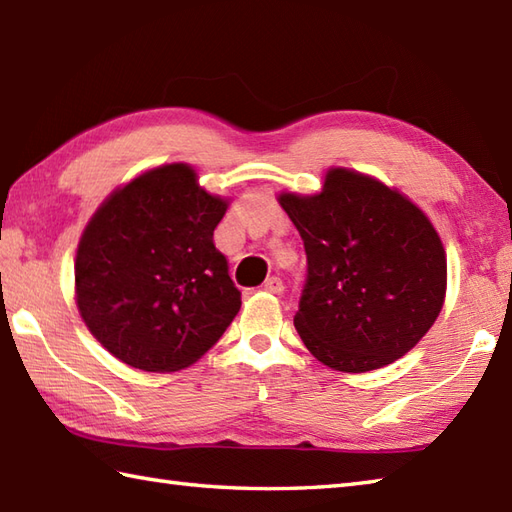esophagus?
<instances>
[{
  "label": "esophagus",
  "mask_w": 512,
  "mask_h": 512,
  "mask_svg": "<svg viewBox=\"0 0 512 512\" xmlns=\"http://www.w3.org/2000/svg\"><path fill=\"white\" fill-rule=\"evenodd\" d=\"M264 290H266V293H273V295H282L284 293V282L279 277H268L264 282Z\"/></svg>",
  "instance_id": "esophagus-1"
}]
</instances>
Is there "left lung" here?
I'll return each mask as SVG.
<instances>
[{
    "label": "left lung",
    "mask_w": 512,
    "mask_h": 512,
    "mask_svg": "<svg viewBox=\"0 0 512 512\" xmlns=\"http://www.w3.org/2000/svg\"><path fill=\"white\" fill-rule=\"evenodd\" d=\"M306 250L295 328L319 362L344 370L393 364L435 324L446 253L413 202L373 177L328 170L313 197L282 195Z\"/></svg>",
    "instance_id": "left-lung-1"
}]
</instances>
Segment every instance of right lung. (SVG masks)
I'll return each mask as SVG.
<instances>
[{"instance_id": "1", "label": "right lung", "mask_w": 512, "mask_h": 512, "mask_svg": "<svg viewBox=\"0 0 512 512\" xmlns=\"http://www.w3.org/2000/svg\"><path fill=\"white\" fill-rule=\"evenodd\" d=\"M226 202L168 164L110 195L77 248V308L108 353L148 373L186 368L233 322L242 293L213 233Z\"/></svg>"}]
</instances>
